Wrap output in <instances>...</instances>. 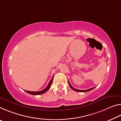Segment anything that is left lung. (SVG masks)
Here are the masks:
<instances>
[{
	"instance_id": "8db88e82",
	"label": "left lung",
	"mask_w": 121,
	"mask_h": 121,
	"mask_svg": "<svg viewBox=\"0 0 121 121\" xmlns=\"http://www.w3.org/2000/svg\"><path fill=\"white\" fill-rule=\"evenodd\" d=\"M68 84H69V85L70 87L71 88H72V89L73 90H74V91H78V92H87V91H91V90L93 89L94 88H95V87H94V88H91V89H87V90H78V89H75V88H74L73 87H72V85H70V82H69V81H68Z\"/></svg>"
}]
</instances>
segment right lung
Instances as JSON below:
<instances>
[{
	"instance_id": "obj_1",
	"label": "right lung",
	"mask_w": 121,
	"mask_h": 121,
	"mask_svg": "<svg viewBox=\"0 0 121 121\" xmlns=\"http://www.w3.org/2000/svg\"><path fill=\"white\" fill-rule=\"evenodd\" d=\"M53 78H54V75L53 76V78H52V79L50 81H49L48 85L46 87V88H45L43 90L41 91H25L26 93H27L28 94H31V95H41V94H44L45 93H46L47 91H48L49 89V88H50L51 86L52 83V82H53Z\"/></svg>"
}]
</instances>
